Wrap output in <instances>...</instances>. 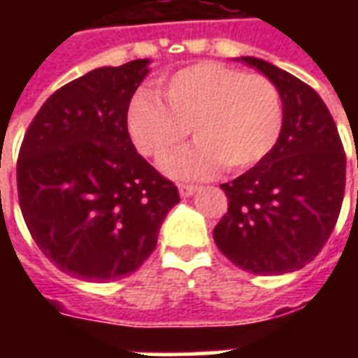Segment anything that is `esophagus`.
<instances>
[{"label":"esophagus","mask_w":358,"mask_h":358,"mask_svg":"<svg viewBox=\"0 0 358 358\" xmlns=\"http://www.w3.org/2000/svg\"><path fill=\"white\" fill-rule=\"evenodd\" d=\"M196 189H199V187H196L195 184H180L178 185V191L182 196H191Z\"/></svg>","instance_id":"1"}]
</instances>
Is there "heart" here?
Masks as SVG:
<instances>
[{
    "mask_svg": "<svg viewBox=\"0 0 358 358\" xmlns=\"http://www.w3.org/2000/svg\"><path fill=\"white\" fill-rule=\"evenodd\" d=\"M159 94L139 92L128 109L135 148L156 163L178 150L187 134L196 145L167 163L176 176H204L255 167L275 148L284 109L277 85L264 74L201 61L162 81Z\"/></svg>",
    "mask_w": 358,
    "mask_h": 358,
    "instance_id": "b5f03b06",
    "label": "heart"
}]
</instances>
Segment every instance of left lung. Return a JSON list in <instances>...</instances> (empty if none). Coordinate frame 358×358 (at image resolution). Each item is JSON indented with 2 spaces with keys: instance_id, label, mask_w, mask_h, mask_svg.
<instances>
[{
  "instance_id": "8db88e82",
  "label": "left lung",
  "mask_w": 358,
  "mask_h": 358,
  "mask_svg": "<svg viewBox=\"0 0 358 358\" xmlns=\"http://www.w3.org/2000/svg\"><path fill=\"white\" fill-rule=\"evenodd\" d=\"M277 85L284 122L260 163L221 184L229 210L213 229L219 250L256 275H282L320 255L338 221L345 152L327 106L314 89L275 64L241 57Z\"/></svg>"
}]
</instances>
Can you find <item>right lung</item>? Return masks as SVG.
I'll return each instance as SVG.
<instances>
[{
  "instance_id": "1",
  "label": "right lung",
  "mask_w": 358,
  "mask_h": 358,
  "mask_svg": "<svg viewBox=\"0 0 358 358\" xmlns=\"http://www.w3.org/2000/svg\"><path fill=\"white\" fill-rule=\"evenodd\" d=\"M148 61L70 81L31 120L16 163L24 221L42 255L92 282L122 278L156 249L178 187L137 154L128 108Z\"/></svg>"
}]
</instances>
